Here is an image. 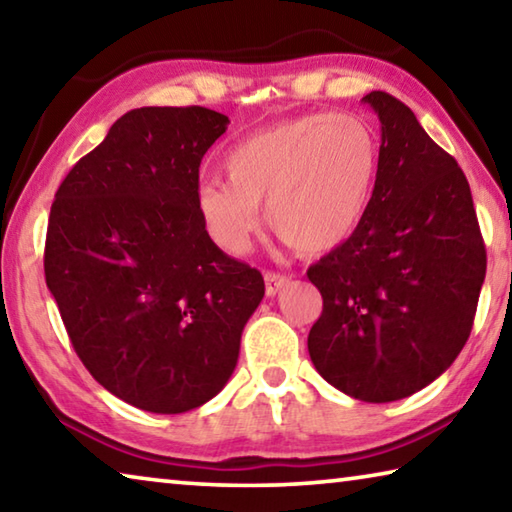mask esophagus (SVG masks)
I'll return each instance as SVG.
<instances>
[{
	"instance_id": "1",
	"label": "esophagus",
	"mask_w": 512,
	"mask_h": 512,
	"mask_svg": "<svg viewBox=\"0 0 512 512\" xmlns=\"http://www.w3.org/2000/svg\"><path fill=\"white\" fill-rule=\"evenodd\" d=\"M264 282H266V296L273 298L275 293H280L284 287H287L289 277L287 275H280V273H273V271H266L264 273Z\"/></svg>"
}]
</instances>
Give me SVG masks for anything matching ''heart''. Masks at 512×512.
Here are the masks:
<instances>
[{
	"label": "heart",
	"instance_id": "obj_1",
	"mask_svg": "<svg viewBox=\"0 0 512 512\" xmlns=\"http://www.w3.org/2000/svg\"><path fill=\"white\" fill-rule=\"evenodd\" d=\"M225 180L196 189L203 228L239 255L259 225V207L287 244L320 255L343 246L368 212L379 171V137L352 112H311L244 137L223 158Z\"/></svg>",
	"mask_w": 512,
	"mask_h": 512
}]
</instances>
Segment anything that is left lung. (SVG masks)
Returning a JSON list of instances; mask_svg holds the SVG:
<instances>
[{
    "label": "left lung",
    "instance_id": "8db88e82",
    "mask_svg": "<svg viewBox=\"0 0 512 512\" xmlns=\"http://www.w3.org/2000/svg\"><path fill=\"white\" fill-rule=\"evenodd\" d=\"M381 124L368 212L309 266L323 314L307 339L318 375L361 402L422 391L461 354L485 277L472 192L452 155L386 92L361 99Z\"/></svg>",
    "mask_w": 512,
    "mask_h": 512
}]
</instances>
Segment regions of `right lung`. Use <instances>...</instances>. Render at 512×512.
Returning <instances> with one entry per match:
<instances>
[{"mask_svg":"<svg viewBox=\"0 0 512 512\" xmlns=\"http://www.w3.org/2000/svg\"><path fill=\"white\" fill-rule=\"evenodd\" d=\"M230 119L137 108L74 164L51 205L45 277L83 366L151 413L210 402L235 372L264 277L207 237L198 167Z\"/></svg>","mask_w":512,"mask_h":512,"instance_id":"right-lung-1","label":"right lung"}]
</instances>
